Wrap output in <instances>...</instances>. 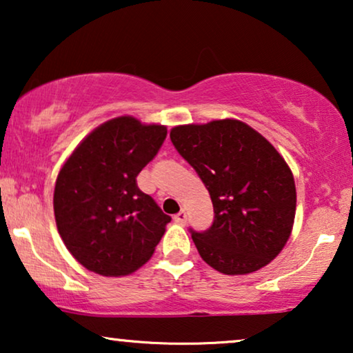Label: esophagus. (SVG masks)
<instances>
[{
	"label": "esophagus",
	"mask_w": 353,
	"mask_h": 353,
	"mask_svg": "<svg viewBox=\"0 0 353 353\" xmlns=\"http://www.w3.org/2000/svg\"><path fill=\"white\" fill-rule=\"evenodd\" d=\"M186 220H188V215H186L185 210H180V212H178V214L175 215V221H176V223L185 225Z\"/></svg>",
	"instance_id": "esophagus-1"
}]
</instances>
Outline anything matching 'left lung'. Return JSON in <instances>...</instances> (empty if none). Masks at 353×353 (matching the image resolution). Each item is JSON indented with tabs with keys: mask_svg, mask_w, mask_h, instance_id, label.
Returning a JSON list of instances; mask_svg holds the SVG:
<instances>
[{
	"mask_svg": "<svg viewBox=\"0 0 353 353\" xmlns=\"http://www.w3.org/2000/svg\"><path fill=\"white\" fill-rule=\"evenodd\" d=\"M170 139L214 204L210 228H190L202 260L225 274H248L272 262L296 216L292 172L276 149L233 119L180 125Z\"/></svg>",
	"mask_w": 353,
	"mask_h": 353,
	"instance_id": "obj_1",
	"label": "left lung"
}]
</instances>
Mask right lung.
I'll return each instance as SVG.
<instances>
[{"mask_svg":"<svg viewBox=\"0 0 353 353\" xmlns=\"http://www.w3.org/2000/svg\"><path fill=\"white\" fill-rule=\"evenodd\" d=\"M165 137L163 125L122 115L94 128L62 165L54 188L57 231L90 272L133 273L165 233L170 215L137 183Z\"/></svg>","mask_w":353,"mask_h":353,"instance_id":"right-lung-1","label":"right lung"}]
</instances>
